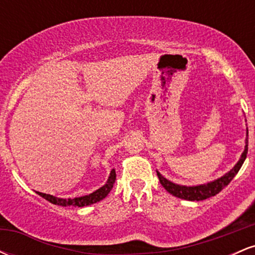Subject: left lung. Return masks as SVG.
Wrapping results in <instances>:
<instances>
[{"instance_id": "obj_1", "label": "left lung", "mask_w": 255, "mask_h": 255, "mask_svg": "<svg viewBox=\"0 0 255 255\" xmlns=\"http://www.w3.org/2000/svg\"><path fill=\"white\" fill-rule=\"evenodd\" d=\"M247 135H248V129H247ZM248 152V140L246 139V146L244 153L241 154V158L238 163H236L235 166L229 172L223 175L222 177L217 178V180L212 181V182L205 183V184H199V186H181V184L172 183L171 181L166 180L164 176L159 174L157 171V176L159 178V182L163 187L166 189V192H169L170 194L174 195V197H177L180 199H184V200L189 201H200L205 200L207 198L215 197L216 194H218L224 187H227L228 184L230 183V181L235 177V175L238 174L240 169H241L242 164H244L246 157H247Z\"/></svg>"}]
</instances>
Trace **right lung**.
<instances>
[{
	"label": "right lung",
	"mask_w": 255,
	"mask_h": 255,
	"mask_svg": "<svg viewBox=\"0 0 255 255\" xmlns=\"http://www.w3.org/2000/svg\"><path fill=\"white\" fill-rule=\"evenodd\" d=\"M116 180V172L115 169H113L110 172V176L108 178L107 183L104 184L103 187L97 189L96 192L91 193L89 195H85V197H79V198H74V199H62V198H56L54 195L50 194H45V193H40L37 192L38 195L46 199L48 201H50L51 204L55 205H60V206H78V207H83V206H87V205H92L98 203V201L103 200V199L109 194V192L113 188L114 183H115Z\"/></svg>",
	"instance_id": "add662e5"
}]
</instances>
